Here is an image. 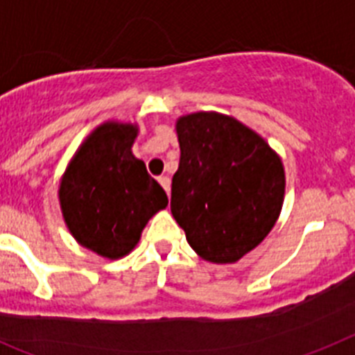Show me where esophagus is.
Listing matches in <instances>:
<instances>
[{"mask_svg": "<svg viewBox=\"0 0 355 355\" xmlns=\"http://www.w3.org/2000/svg\"><path fill=\"white\" fill-rule=\"evenodd\" d=\"M157 181H159V184L165 189L166 194H171V180L166 178V175H161V178H157Z\"/></svg>", "mask_w": 355, "mask_h": 355, "instance_id": "34e87169", "label": "esophagus"}]
</instances>
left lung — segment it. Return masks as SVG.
<instances>
[{"label": "left lung", "mask_w": 355, "mask_h": 355, "mask_svg": "<svg viewBox=\"0 0 355 355\" xmlns=\"http://www.w3.org/2000/svg\"><path fill=\"white\" fill-rule=\"evenodd\" d=\"M180 168L171 210L201 259L239 261L268 236L285 201V166L263 136L221 112L175 121Z\"/></svg>", "instance_id": "obj_1"}]
</instances>
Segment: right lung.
Segmentation results:
<instances>
[{"mask_svg": "<svg viewBox=\"0 0 355 355\" xmlns=\"http://www.w3.org/2000/svg\"><path fill=\"white\" fill-rule=\"evenodd\" d=\"M139 125L108 119L85 137L60 180L63 221L78 245L121 259L141 239L143 228L168 198L132 152Z\"/></svg>", "mask_w": 355, "mask_h": 355, "instance_id": "obj_1", "label": "right lung"}]
</instances>
